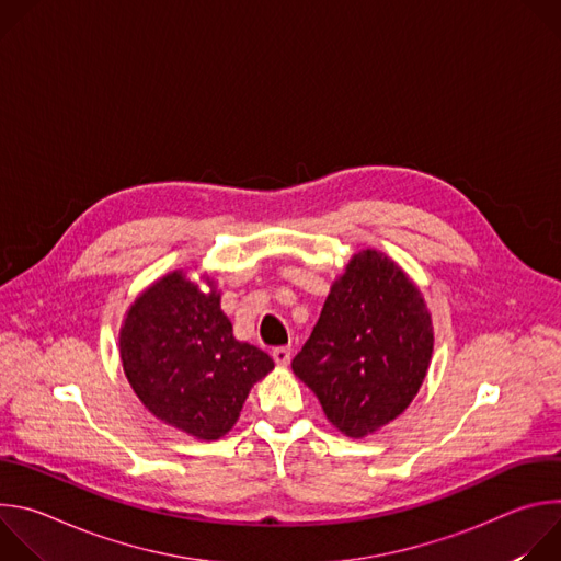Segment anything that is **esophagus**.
Instances as JSON below:
<instances>
[{
  "label": "esophagus",
  "mask_w": 561,
  "mask_h": 561,
  "mask_svg": "<svg viewBox=\"0 0 561 561\" xmlns=\"http://www.w3.org/2000/svg\"><path fill=\"white\" fill-rule=\"evenodd\" d=\"M271 355H273L277 366H288L290 364V348L288 346H277V348H273Z\"/></svg>",
  "instance_id": "1"
}]
</instances>
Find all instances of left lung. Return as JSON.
Here are the masks:
<instances>
[{
    "label": "left lung",
    "instance_id": "8db88e82",
    "mask_svg": "<svg viewBox=\"0 0 561 561\" xmlns=\"http://www.w3.org/2000/svg\"><path fill=\"white\" fill-rule=\"evenodd\" d=\"M433 342L420 288L390 257L366 249L333 282L293 373L337 431L362 439L409 409Z\"/></svg>",
    "mask_w": 561,
    "mask_h": 561
}]
</instances>
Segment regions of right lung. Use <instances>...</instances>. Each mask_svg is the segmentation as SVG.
I'll use <instances>...</instances> for the list:
<instances>
[{"mask_svg":"<svg viewBox=\"0 0 561 561\" xmlns=\"http://www.w3.org/2000/svg\"><path fill=\"white\" fill-rule=\"evenodd\" d=\"M208 293L184 271L150 284L128 308L119 357L139 402L164 424L197 439L224 437L273 359L232 335L215 282Z\"/></svg>","mask_w":561,"mask_h":561,"instance_id":"obj_1","label":"right lung"}]
</instances>
